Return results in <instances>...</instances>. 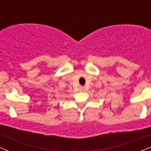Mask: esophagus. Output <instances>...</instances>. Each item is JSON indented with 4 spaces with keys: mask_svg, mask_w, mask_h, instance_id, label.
<instances>
[{
    "mask_svg": "<svg viewBox=\"0 0 151 151\" xmlns=\"http://www.w3.org/2000/svg\"><path fill=\"white\" fill-rule=\"evenodd\" d=\"M79 90L80 91H84V86H80L79 87Z\"/></svg>",
    "mask_w": 151,
    "mask_h": 151,
    "instance_id": "obj_1",
    "label": "esophagus"
}]
</instances>
